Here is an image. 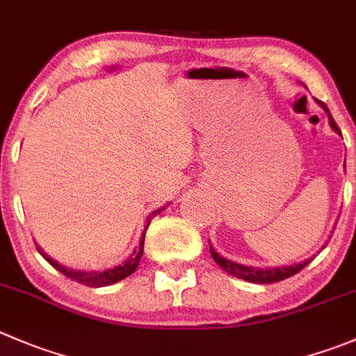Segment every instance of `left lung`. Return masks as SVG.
<instances>
[{
	"label": "left lung",
	"mask_w": 356,
	"mask_h": 356,
	"mask_svg": "<svg viewBox=\"0 0 356 356\" xmlns=\"http://www.w3.org/2000/svg\"><path fill=\"white\" fill-rule=\"evenodd\" d=\"M315 101H316V99H315ZM316 104H318L320 108H322L323 111L327 113V116H329L330 129H332L334 132L339 134V136H341L339 127L336 125L334 118H332V116H330L329 108H327V106L323 104L322 101H316ZM323 247H325V245H323ZM210 254H212L213 261H216L217 264L220 266V270H224L227 275H231V277L241 278V280L250 282V284H275V282H282V280H285V278L294 277L296 273H299V271H301L302 268H306V266H308L309 262L313 261V257H315V255H313V257L306 259V261L298 262V264H291V266H273V268H257V266H245V264H240V262H234V261H229V259L222 257V255H219L216 250H213L212 245H210Z\"/></svg>",
	"instance_id": "1"
}]
</instances>
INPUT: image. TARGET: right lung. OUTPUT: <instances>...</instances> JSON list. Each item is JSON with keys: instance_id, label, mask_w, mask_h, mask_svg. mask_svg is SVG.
Masks as SVG:
<instances>
[{"instance_id": "obj_1", "label": "right lung", "mask_w": 356, "mask_h": 356, "mask_svg": "<svg viewBox=\"0 0 356 356\" xmlns=\"http://www.w3.org/2000/svg\"><path fill=\"white\" fill-rule=\"evenodd\" d=\"M165 209H167V205L160 207V209H156L154 212L149 213V217L146 219V227H144V233H143V236H140L139 245H137L136 250L130 254V257L127 259V261H123L122 264L115 266V268H108V270H104V271L71 270V268H65V266H62L60 262L54 261V259H51L48 254H44V250L40 247V245H36V248H38V252H40V254L43 255V257L47 259L51 266H54L55 270L60 271L62 275H65V277L71 278V280L78 282V284H83V285H88V287H108V285L118 284V282H122L123 278L130 277V275L137 270V266H139V261H140V257H143V252H144V236H146L147 226H149L151 219H153L154 216H158V213Z\"/></svg>"}]
</instances>
